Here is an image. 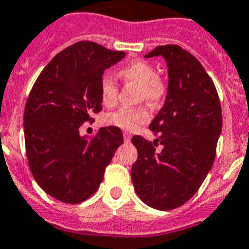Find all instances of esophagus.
Returning <instances> with one entry per match:
<instances>
[{
  "label": "esophagus",
  "instance_id": "obj_1",
  "mask_svg": "<svg viewBox=\"0 0 249 249\" xmlns=\"http://www.w3.org/2000/svg\"><path fill=\"white\" fill-rule=\"evenodd\" d=\"M131 140V135L129 133H124V142H129Z\"/></svg>",
  "mask_w": 249,
  "mask_h": 249
}]
</instances>
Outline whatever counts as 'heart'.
<instances>
[{"mask_svg":"<svg viewBox=\"0 0 249 249\" xmlns=\"http://www.w3.org/2000/svg\"><path fill=\"white\" fill-rule=\"evenodd\" d=\"M118 76L125 84L139 86V99L150 104H158L165 95V85L157 76V70L153 65L142 60H135L124 65L118 70ZM100 98L104 105L111 107L118 100L119 88L115 81L107 75L100 80ZM150 118L149 111L144 107H120L109 114L107 123L124 130H134L139 125L146 123Z\"/></svg>","mask_w":249,"mask_h":249,"instance_id":"heart-1","label":"heart"}]
</instances>
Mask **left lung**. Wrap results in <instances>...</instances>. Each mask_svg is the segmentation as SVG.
Instances as JSON below:
<instances>
[{
    "label": "left lung",
    "mask_w": 249,
    "mask_h": 249,
    "mask_svg": "<svg viewBox=\"0 0 249 249\" xmlns=\"http://www.w3.org/2000/svg\"><path fill=\"white\" fill-rule=\"evenodd\" d=\"M154 56H163L168 65V92L149 126L157 139H131L138 150L131 180L145 204L170 211L188 202L211 170L222 131V109L214 84L187 50L164 45L145 57Z\"/></svg>",
    "instance_id": "1"
}]
</instances>
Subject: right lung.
Instances as JSON below:
<instances>
[{
    "instance_id": "obj_1",
    "label": "right lung",
    "mask_w": 249,
    "mask_h": 249,
    "mask_svg": "<svg viewBox=\"0 0 249 249\" xmlns=\"http://www.w3.org/2000/svg\"><path fill=\"white\" fill-rule=\"evenodd\" d=\"M124 56L79 41L57 53L32 86L23 112L27 160L37 184L60 202L77 204L90 198L124 142L118 126L101 127L91 139L79 133L103 109L104 71Z\"/></svg>"
}]
</instances>
